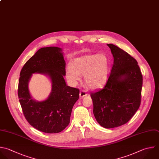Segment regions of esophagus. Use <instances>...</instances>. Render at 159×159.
Returning <instances> with one entry per match:
<instances>
[{"instance_id":"obj_1","label":"esophagus","mask_w":159,"mask_h":159,"mask_svg":"<svg viewBox=\"0 0 159 159\" xmlns=\"http://www.w3.org/2000/svg\"><path fill=\"white\" fill-rule=\"evenodd\" d=\"M88 95V94L86 93V91H84V90H82V91H80V98H84V97H85V96H86Z\"/></svg>"}]
</instances>
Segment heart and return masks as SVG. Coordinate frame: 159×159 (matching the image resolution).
I'll list each match as a JSON object with an SVG mask.
<instances>
[{"label": "heart", "mask_w": 159, "mask_h": 159, "mask_svg": "<svg viewBox=\"0 0 159 159\" xmlns=\"http://www.w3.org/2000/svg\"><path fill=\"white\" fill-rule=\"evenodd\" d=\"M109 68V61L104 54H92L75 58L71 66H67L66 76L75 84L84 76V81L91 89H97L106 82Z\"/></svg>", "instance_id": "b5f03b06"}]
</instances>
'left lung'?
Listing matches in <instances>:
<instances>
[{"label": "left lung", "mask_w": 159, "mask_h": 159, "mask_svg": "<svg viewBox=\"0 0 159 159\" xmlns=\"http://www.w3.org/2000/svg\"><path fill=\"white\" fill-rule=\"evenodd\" d=\"M114 63L102 89L91 93L93 114L106 129L127 123L139 108L142 75L135 59L113 44H107Z\"/></svg>", "instance_id": "8db88e82"}]
</instances>
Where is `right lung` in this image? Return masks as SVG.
<instances>
[{"label":"right lung","mask_w":159,"mask_h":159,"mask_svg":"<svg viewBox=\"0 0 159 159\" xmlns=\"http://www.w3.org/2000/svg\"><path fill=\"white\" fill-rule=\"evenodd\" d=\"M65 65L61 48L45 47L39 49L20 71L18 96L23 113L29 123L40 131L54 134L64 130L79 99V89L67 86L64 80ZM34 73L46 74L52 81V92L46 100L35 101L30 94L28 85Z\"/></svg>","instance_id":"right-lung-1"}]
</instances>
